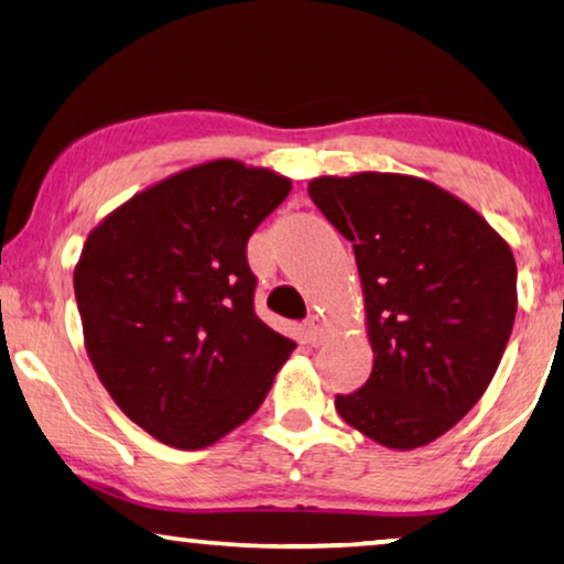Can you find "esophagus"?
<instances>
[{
    "label": "esophagus",
    "instance_id": "obj_1",
    "mask_svg": "<svg viewBox=\"0 0 564 564\" xmlns=\"http://www.w3.org/2000/svg\"><path fill=\"white\" fill-rule=\"evenodd\" d=\"M304 334H306L308 344H314V347H318V344H322L324 336H326L324 318L318 316V314H311V316L306 318V324H304Z\"/></svg>",
    "mask_w": 564,
    "mask_h": 564
}]
</instances>
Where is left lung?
I'll return each mask as SVG.
<instances>
[{
    "label": "left lung",
    "instance_id": "1",
    "mask_svg": "<svg viewBox=\"0 0 564 564\" xmlns=\"http://www.w3.org/2000/svg\"><path fill=\"white\" fill-rule=\"evenodd\" d=\"M308 197L355 250L375 355L365 388L336 394V413L384 448L433 443L481 400L507 349L517 316L509 242L420 176H316Z\"/></svg>",
    "mask_w": 564,
    "mask_h": 564
}]
</instances>
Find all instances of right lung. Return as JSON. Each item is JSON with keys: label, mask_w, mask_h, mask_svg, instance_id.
<instances>
[{"label": "right lung", "mask_w": 564, "mask_h": 564, "mask_svg": "<svg viewBox=\"0 0 564 564\" xmlns=\"http://www.w3.org/2000/svg\"><path fill=\"white\" fill-rule=\"evenodd\" d=\"M291 180L215 159L141 189L75 263L83 341L123 415L199 451L256 413L296 341L253 311L246 246Z\"/></svg>", "instance_id": "1"}]
</instances>
